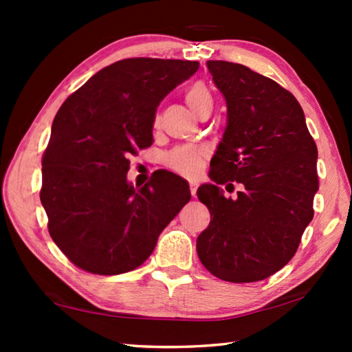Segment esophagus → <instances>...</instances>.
Segmentation results:
<instances>
[{
	"label": "esophagus",
	"instance_id": "esophagus-1",
	"mask_svg": "<svg viewBox=\"0 0 352 352\" xmlns=\"http://www.w3.org/2000/svg\"><path fill=\"white\" fill-rule=\"evenodd\" d=\"M189 190H190V195H192V197H195V194H197V183L190 182L189 183Z\"/></svg>",
	"mask_w": 352,
	"mask_h": 352
}]
</instances>
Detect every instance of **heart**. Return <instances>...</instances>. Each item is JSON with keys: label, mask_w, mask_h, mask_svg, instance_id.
<instances>
[{"label": "heart", "mask_w": 352, "mask_h": 352, "mask_svg": "<svg viewBox=\"0 0 352 352\" xmlns=\"http://www.w3.org/2000/svg\"><path fill=\"white\" fill-rule=\"evenodd\" d=\"M184 100L192 113L201 115L205 110L212 109V94L204 82H194L184 91ZM160 126V115L157 113L153 118V127ZM204 151L192 146H182L166 153L164 164L170 170L177 172L183 177H194L204 163Z\"/></svg>", "instance_id": "heart-1"}]
</instances>
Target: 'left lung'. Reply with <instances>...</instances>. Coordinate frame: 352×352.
<instances>
[{
    "instance_id": "left-lung-1",
    "label": "left lung",
    "mask_w": 352,
    "mask_h": 352,
    "mask_svg": "<svg viewBox=\"0 0 352 352\" xmlns=\"http://www.w3.org/2000/svg\"><path fill=\"white\" fill-rule=\"evenodd\" d=\"M206 65L228 107L210 177L246 189L233 201L215 184L199 188L211 222L197 237V254L223 281H262L294 258L314 217L317 144L301 105L279 83L241 63Z\"/></svg>"
}]
</instances>
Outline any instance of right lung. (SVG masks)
<instances>
[{
  "mask_svg": "<svg viewBox=\"0 0 352 352\" xmlns=\"http://www.w3.org/2000/svg\"><path fill=\"white\" fill-rule=\"evenodd\" d=\"M199 62L124 58L94 74L58 109L41 158L47 231L93 275L135 270L190 199L183 178L158 170L135 189L130 155L152 144L155 111Z\"/></svg>",
  "mask_w": 352,
  "mask_h": 352,
  "instance_id": "right-lung-1",
  "label": "right lung"
}]
</instances>
